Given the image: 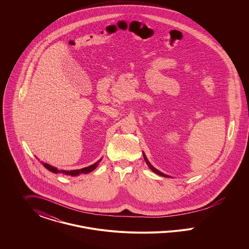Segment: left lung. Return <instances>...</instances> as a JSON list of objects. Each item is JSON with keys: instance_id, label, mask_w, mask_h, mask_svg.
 <instances>
[{"instance_id": "8db88e82", "label": "left lung", "mask_w": 249, "mask_h": 249, "mask_svg": "<svg viewBox=\"0 0 249 249\" xmlns=\"http://www.w3.org/2000/svg\"><path fill=\"white\" fill-rule=\"evenodd\" d=\"M142 156H143V159H144V160H145V162H146V164L148 165L149 167V169L152 171V172H154L155 174H157V175H159V176H161V177H164V178H172V177H170V176H167L165 174H163V173H161V172H160L159 170H157L155 167L151 165V163L148 161V160H147V158H146V156L144 155V153L142 152Z\"/></svg>"}]
</instances>
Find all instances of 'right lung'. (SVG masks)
<instances>
[{
  "label": "right lung",
  "mask_w": 249,
  "mask_h": 249,
  "mask_svg": "<svg viewBox=\"0 0 249 249\" xmlns=\"http://www.w3.org/2000/svg\"><path fill=\"white\" fill-rule=\"evenodd\" d=\"M101 160H102V159L99 160L97 162H95L94 164H92V165L88 166V167H85V168H82V169H78V170H71V171L59 170L58 168H56V167H54V166L49 165L48 163L43 162V161H42V164L45 166V168H47L48 171H50V172H52V173H54V174H62V175L71 176V177H77V176H79V175H84V174L86 175V174H89V173L92 172L93 170H95V169L97 168V166L99 165V163H100Z\"/></svg>",
  "instance_id": "add662e5"
}]
</instances>
